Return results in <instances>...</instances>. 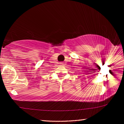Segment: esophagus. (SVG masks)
Listing matches in <instances>:
<instances>
[{
  "label": "esophagus",
  "instance_id": "1",
  "mask_svg": "<svg viewBox=\"0 0 124 124\" xmlns=\"http://www.w3.org/2000/svg\"><path fill=\"white\" fill-rule=\"evenodd\" d=\"M60 64H61V65H63V63H62V62H61Z\"/></svg>",
  "mask_w": 124,
  "mask_h": 124
}]
</instances>
